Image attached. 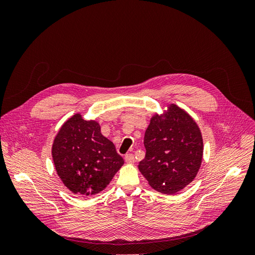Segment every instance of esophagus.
<instances>
[{"label":"esophagus","mask_w":255,"mask_h":255,"mask_svg":"<svg viewBox=\"0 0 255 255\" xmlns=\"http://www.w3.org/2000/svg\"><path fill=\"white\" fill-rule=\"evenodd\" d=\"M125 159H126V161H127L128 164H133L134 161H135V157H134V155H133V154H130V153L126 154Z\"/></svg>","instance_id":"34e87169"}]
</instances>
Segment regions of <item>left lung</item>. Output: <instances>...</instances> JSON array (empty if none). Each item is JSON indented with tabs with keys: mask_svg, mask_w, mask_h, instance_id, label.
<instances>
[{
	"mask_svg": "<svg viewBox=\"0 0 255 255\" xmlns=\"http://www.w3.org/2000/svg\"><path fill=\"white\" fill-rule=\"evenodd\" d=\"M145 157L138 168L151 187L175 194L195 179L201 166L203 140L190 116L174 104L154 115L144 134Z\"/></svg>",
	"mask_w": 255,
	"mask_h": 255,
	"instance_id": "1",
	"label": "left lung"
}]
</instances>
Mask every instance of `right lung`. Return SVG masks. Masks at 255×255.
<instances>
[{"label": "right lung", "instance_id": "add662e5", "mask_svg": "<svg viewBox=\"0 0 255 255\" xmlns=\"http://www.w3.org/2000/svg\"><path fill=\"white\" fill-rule=\"evenodd\" d=\"M52 156L58 176L73 194L96 195L110 184L125 160L101 134L99 123L76 114L60 128Z\"/></svg>", "mask_w": 255, "mask_h": 255}]
</instances>
